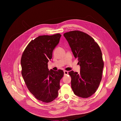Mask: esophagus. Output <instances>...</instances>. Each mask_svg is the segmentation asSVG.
<instances>
[{
    "label": "esophagus",
    "instance_id": "obj_1",
    "mask_svg": "<svg viewBox=\"0 0 121 121\" xmlns=\"http://www.w3.org/2000/svg\"><path fill=\"white\" fill-rule=\"evenodd\" d=\"M64 75H67L68 74V72L67 71H64Z\"/></svg>",
    "mask_w": 121,
    "mask_h": 121
}]
</instances>
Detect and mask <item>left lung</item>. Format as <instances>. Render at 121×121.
I'll return each instance as SVG.
<instances>
[{
    "label": "left lung",
    "mask_w": 121,
    "mask_h": 121,
    "mask_svg": "<svg viewBox=\"0 0 121 121\" xmlns=\"http://www.w3.org/2000/svg\"><path fill=\"white\" fill-rule=\"evenodd\" d=\"M64 36L80 67L79 73L69 72L73 91L79 97H90L97 91L102 78L104 63L101 49L93 38L82 31H69Z\"/></svg>",
    "instance_id": "left-lung-1"
}]
</instances>
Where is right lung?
<instances>
[{"mask_svg":"<svg viewBox=\"0 0 121 121\" xmlns=\"http://www.w3.org/2000/svg\"><path fill=\"white\" fill-rule=\"evenodd\" d=\"M61 35L39 36L32 40L21 58L22 74L28 89L38 100L52 102L58 96L60 81L64 75L61 69L48 70V63Z\"/></svg>","mask_w":121,"mask_h":121,"instance_id":"add662e5","label":"right lung"}]
</instances>
